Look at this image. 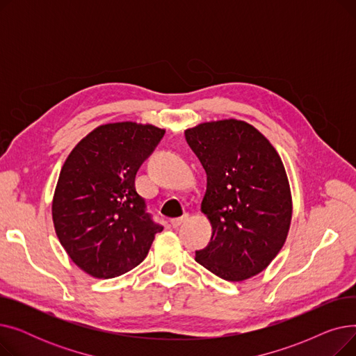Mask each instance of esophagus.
<instances>
[{
	"mask_svg": "<svg viewBox=\"0 0 356 356\" xmlns=\"http://www.w3.org/2000/svg\"><path fill=\"white\" fill-rule=\"evenodd\" d=\"M188 219H189V213H184V215H183V216H180V218L172 219V220H170V223H172V227H173V228H177V227L183 225L184 222H188Z\"/></svg>",
	"mask_w": 356,
	"mask_h": 356,
	"instance_id": "obj_1",
	"label": "esophagus"
}]
</instances>
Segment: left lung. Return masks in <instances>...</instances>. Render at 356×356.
I'll return each instance as SVG.
<instances>
[{
  "instance_id": "left-lung-1",
  "label": "left lung",
  "mask_w": 356,
  "mask_h": 356,
  "mask_svg": "<svg viewBox=\"0 0 356 356\" xmlns=\"http://www.w3.org/2000/svg\"><path fill=\"white\" fill-rule=\"evenodd\" d=\"M184 136L208 176L200 211L212 236L196 261L223 280L244 282L264 271L287 239L293 202L284 164L245 121L202 122Z\"/></svg>"
}]
</instances>
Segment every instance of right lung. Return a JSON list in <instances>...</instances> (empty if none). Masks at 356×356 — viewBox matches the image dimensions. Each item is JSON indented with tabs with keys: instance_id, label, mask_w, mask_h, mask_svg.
Wrapping results in <instances>:
<instances>
[{
	"instance_id": "1",
	"label": "right lung",
	"mask_w": 356,
	"mask_h": 356,
	"mask_svg": "<svg viewBox=\"0 0 356 356\" xmlns=\"http://www.w3.org/2000/svg\"><path fill=\"white\" fill-rule=\"evenodd\" d=\"M164 133L152 124H104L67 156L54 189L53 225L86 274L112 278L133 270L163 231L145 212L136 176Z\"/></svg>"
}]
</instances>
